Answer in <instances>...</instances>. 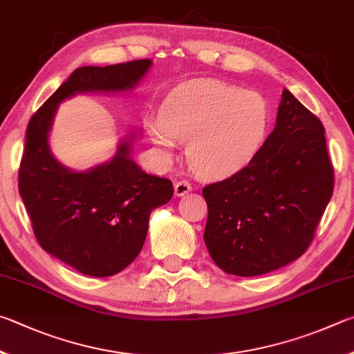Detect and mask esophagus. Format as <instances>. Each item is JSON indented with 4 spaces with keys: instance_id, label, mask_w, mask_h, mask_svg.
<instances>
[{
    "instance_id": "obj_1",
    "label": "esophagus",
    "mask_w": 354,
    "mask_h": 354,
    "mask_svg": "<svg viewBox=\"0 0 354 354\" xmlns=\"http://www.w3.org/2000/svg\"><path fill=\"white\" fill-rule=\"evenodd\" d=\"M189 191H191V185L187 180H180V182H177L176 185H174V194H176L177 197H182L185 194H188Z\"/></svg>"
}]
</instances>
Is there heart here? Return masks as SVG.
I'll use <instances>...</instances> for the list:
<instances>
[{
	"label": "heart",
	"instance_id": "heart-1",
	"mask_svg": "<svg viewBox=\"0 0 354 354\" xmlns=\"http://www.w3.org/2000/svg\"><path fill=\"white\" fill-rule=\"evenodd\" d=\"M269 121V105L259 93L218 79H196L174 88L160 116H149L145 126L165 158L188 139L189 166L202 177L225 178L258 153Z\"/></svg>",
	"mask_w": 354,
	"mask_h": 354
}]
</instances>
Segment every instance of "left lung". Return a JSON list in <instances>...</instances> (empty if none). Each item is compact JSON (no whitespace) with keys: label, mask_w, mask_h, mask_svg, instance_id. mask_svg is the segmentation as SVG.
I'll use <instances>...</instances> for the list:
<instances>
[{"label":"left lung","mask_w":354,"mask_h":354,"mask_svg":"<svg viewBox=\"0 0 354 354\" xmlns=\"http://www.w3.org/2000/svg\"><path fill=\"white\" fill-rule=\"evenodd\" d=\"M333 188L325 129L284 88L275 127L250 163L203 188L209 257L238 277L295 261L311 244Z\"/></svg>","instance_id":"1"}]
</instances>
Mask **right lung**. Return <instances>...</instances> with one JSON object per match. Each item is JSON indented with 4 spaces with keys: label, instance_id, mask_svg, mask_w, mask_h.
Masks as SVG:
<instances>
[{
    "label": "right lung",
    "instance_id": "1",
    "mask_svg": "<svg viewBox=\"0 0 354 354\" xmlns=\"http://www.w3.org/2000/svg\"><path fill=\"white\" fill-rule=\"evenodd\" d=\"M152 60L107 66H80L30 118L18 172V191L34 234L49 255L90 277H111L138 257L149 218L171 201L167 178L142 171L132 158L141 130H130L113 157L74 171L54 157L49 146L59 105L80 93L135 90Z\"/></svg>",
    "mask_w": 354,
    "mask_h": 354
}]
</instances>
